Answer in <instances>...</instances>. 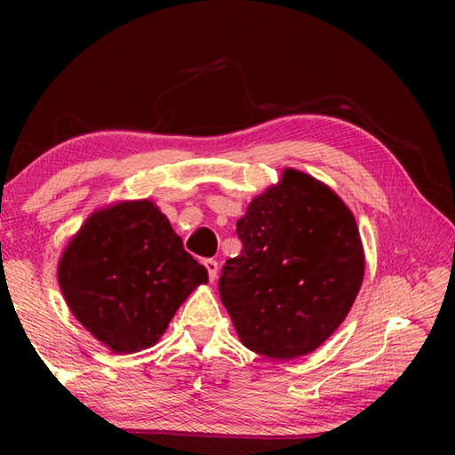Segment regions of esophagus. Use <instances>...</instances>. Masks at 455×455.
<instances>
[{
    "label": "esophagus",
    "mask_w": 455,
    "mask_h": 455,
    "mask_svg": "<svg viewBox=\"0 0 455 455\" xmlns=\"http://www.w3.org/2000/svg\"><path fill=\"white\" fill-rule=\"evenodd\" d=\"M203 264H205V267H207V274H209V279H211V282H215V279H217V274H219V264L215 262V259H205V262H203Z\"/></svg>",
    "instance_id": "esophagus-1"
}]
</instances>
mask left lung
Masks as SVG:
<instances>
[{
    "label": "left lung",
    "mask_w": 455,
    "mask_h": 455,
    "mask_svg": "<svg viewBox=\"0 0 455 455\" xmlns=\"http://www.w3.org/2000/svg\"><path fill=\"white\" fill-rule=\"evenodd\" d=\"M243 250L220 269V301L240 340L275 360L321 346L363 279L355 219L324 183L285 170L236 222Z\"/></svg>",
    "instance_id": "1"
}]
</instances>
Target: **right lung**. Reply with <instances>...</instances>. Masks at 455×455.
I'll return each mask as SVG.
<instances>
[{
  "mask_svg": "<svg viewBox=\"0 0 455 455\" xmlns=\"http://www.w3.org/2000/svg\"><path fill=\"white\" fill-rule=\"evenodd\" d=\"M74 316L117 354L150 347L199 283L205 266L183 250L150 201L93 212L58 264Z\"/></svg>",
  "mask_w": 455,
  "mask_h": 455,
  "instance_id": "add662e5",
  "label": "right lung"
}]
</instances>
